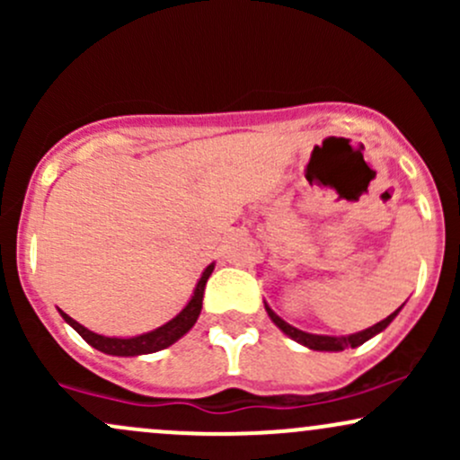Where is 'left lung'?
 Returning <instances> with one entry per match:
<instances>
[{
	"instance_id": "1",
	"label": "left lung",
	"mask_w": 460,
	"mask_h": 460,
	"mask_svg": "<svg viewBox=\"0 0 460 460\" xmlns=\"http://www.w3.org/2000/svg\"><path fill=\"white\" fill-rule=\"evenodd\" d=\"M263 307H266L268 315H270V320L274 322V324H277L279 329H281L285 335L289 337V340L298 341L300 346L309 348V350H320V352H340V350H346V348H357V346L366 344L367 340H372V337H376L378 332H383L385 329H387V326L395 320V315L400 314V309H402V307H398L392 315H387L385 320L376 322V324L369 326V329L350 332V335H315V332L300 331V329H296V326L289 324V322H285L281 315L274 314L266 300H263Z\"/></svg>"
}]
</instances>
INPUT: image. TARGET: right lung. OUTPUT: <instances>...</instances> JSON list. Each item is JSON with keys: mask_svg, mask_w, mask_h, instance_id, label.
<instances>
[{"mask_svg": "<svg viewBox=\"0 0 460 460\" xmlns=\"http://www.w3.org/2000/svg\"><path fill=\"white\" fill-rule=\"evenodd\" d=\"M216 263L212 261L208 268H205L200 279L194 285V292L190 300L172 320H168L166 324L157 326L149 332H142V335H134V337H108V335H99L86 326L79 324L77 320H73L71 315H66L65 311H60L62 320L66 322L68 326H73L84 340L88 341L93 348H97L99 352H105V355L112 357H140V355H151V352L164 350V348L172 346L175 341L181 340L186 332L197 324L200 309H203V292H205V283H208L209 274L214 272Z\"/></svg>", "mask_w": 460, "mask_h": 460, "instance_id": "1", "label": "right lung"}]
</instances>
